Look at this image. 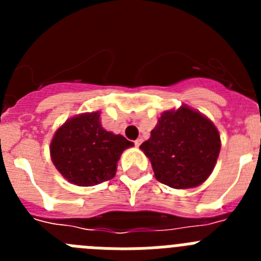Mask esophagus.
<instances>
[{"label":"esophagus","instance_id":"1","mask_svg":"<svg viewBox=\"0 0 261 261\" xmlns=\"http://www.w3.org/2000/svg\"><path fill=\"white\" fill-rule=\"evenodd\" d=\"M142 144V138H137V140H136L135 141V145L136 146H140V145Z\"/></svg>","mask_w":261,"mask_h":261}]
</instances>
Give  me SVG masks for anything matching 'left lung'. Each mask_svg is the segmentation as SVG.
Masks as SVG:
<instances>
[{"label": "left lung", "instance_id": "left-lung-1", "mask_svg": "<svg viewBox=\"0 0 261 261\" xmlns=\"http://www.w3.org/2000/svg\"><path fill=\"white\" fill-rule=\"evenodd\" d=\"M140 149L150 159L156 180L187 190L202 184L212 174L221 138L208 117L183 105L161 115L150 138Z\"/></svg>", "mask_w": 261, "mask_h": 261}]
</instances>
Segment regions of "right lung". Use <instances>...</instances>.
<instances>
[{"instance_id": "1", "label": "right lung", "mask_w": 261, "mask_h": 261, "mask_svg": "<svg viewBox=\"0 0 261 261\" xmlns=\"http://www.w3.org/2000/svg\"><path fill=\"white\" fill-rule=\"evenodd\" d=\"M130 146L133 142L103 128L100 112L95 111L66 120L53 136L49 151L66 180L91 187L115 176L120 155Z\"/></svg>"}]
</instances>
